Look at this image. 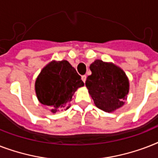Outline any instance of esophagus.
Here are the masks:
<instances>
[{"mask_svg": "<svg viewBox=\"0 0 158 158\" xmlns=\"http://www.w3.org/2000/svg\"><path fill=\"white\" fill-rule=\"evenodd\" d=\"M82 80L84 81V83H85V81H86V79H87V76L86 75H82Z\"/></svg>", "mask_w": 158, "mask_h": 158, "instance_id": "obj_1", "label": "esophagus"}]
</instances>
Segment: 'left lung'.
I'll return each mask as SVG.
<instances>
[{"label":"left lung","instance_id":"obj_1","mask_svg":"<svg viewBox=\"0 0 158 158\" xmlns=\"http://www.w3.org/2000/svg\"><path fill=\"white\" fill-rule=\"evenodd\" d=\"M90 69L92 74L88 76L85 85L95 105L106 112L122 106L129 93V80L125 72L100 60L91 64Z\"/></svg>","mask_w":158,"mask_h":158}]
</instances>
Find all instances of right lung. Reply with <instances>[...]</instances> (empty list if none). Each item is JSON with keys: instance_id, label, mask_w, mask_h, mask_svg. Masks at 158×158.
Here are the masks:
<instances>
[{"instance_id": "right-lung-1", "label": "right lung", "mask_w": 158, "mask_h": 158, "mask_svg": "<svg viewBox=\"0 0 158 158\" xmlns=\"http://www.w3.org/2000/svg\"><path fill=\"white\" fill-rule=\"evenodd\" d=\"M84 84L80 75L67 60L52 61L38 75L35 90L38 101L56 113L70 106L74 93Z\"/></svg>"}]
</instances>
